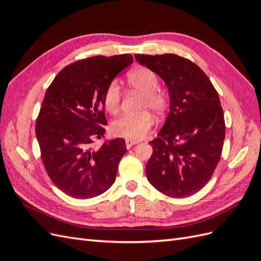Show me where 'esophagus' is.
<instances>
[{"instance_id":"34e87169","label":"esophagus","mask_w":261,"mask_h":261,"mask_svg":"<svg viewBox=\"0 0 261 261\" xmlns=\"http://www.w3.org/2000/svg\"><path fill=\"white\" fill-rule=\"evenodd\" d=\"M136 144H138V141H135V140H129V139H126V147H127L128 149H129L130 147H133L134 145H136Z\"/></svg>"}]
</instances>
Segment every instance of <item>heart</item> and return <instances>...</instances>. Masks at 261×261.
Segmentation results:
<instances>
[{
	"mask_svg": "<svg viewBox=\"0 0 261 261\" xmlns=\"http://www.w3.org/2000/svg\"><path fill=\"white\" fill-rule=\"evenodd\" d=\"M127 84L133 90L143 94L141 110L150 109L156 114L163 113L169 106V98L160 89L159 78L153 70L147 67H137L127 74ZM105 108L109 113L116 114L121 106V90L116 83H111L105 92ZM153 125L152 115L144 112L137 115H123L111 125L114 136L129 140L143 139Z\"/></svg>",
	"mask_w": 261,
	"mask_h": 261,
	"instance_id": "1",
	"label": "heart"
}]
</instances>
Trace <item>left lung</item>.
I'll return each mask as SVG.
<instances>
[{
  "label": "left lung",
  "mask_w": 261,
  "mask_h": 261,
  "mask_svg": "<svg viewBox=\"0 0 261 261\" xmlns=\"http://www.w3.org/2000/svg\"><path fill=\"white\" fill-rule=\"evenodd\" d=\"M136 61L162 78L170 112L146 165L149 183L173 198L199 192L211 178L225 137L222 107L208 76L176 54H136Z\"/></svg>",
  "instance_id": "obj_1"
}]
</instances>
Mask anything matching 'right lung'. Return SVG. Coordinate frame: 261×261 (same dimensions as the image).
<instances>
[{"label": "right lung", "mask_w": 261, "mask_h": 261, "mask_svg": "<svg viewBox=\"0 0 261 261\" xmlns=\"http://www.w3.org/2000/svg\"><path fill=\"white\" fill-rule=\"evenodd\" d=\"M133 61L130 54L77 61L63 68L46 89L36 136L49 177L70 197L93 198L114 183L127 151L125 140H109L98 149L90 145L106 133L108 86Z\"/></svg>", "instance_id": "obj_1"}]
</instances>
